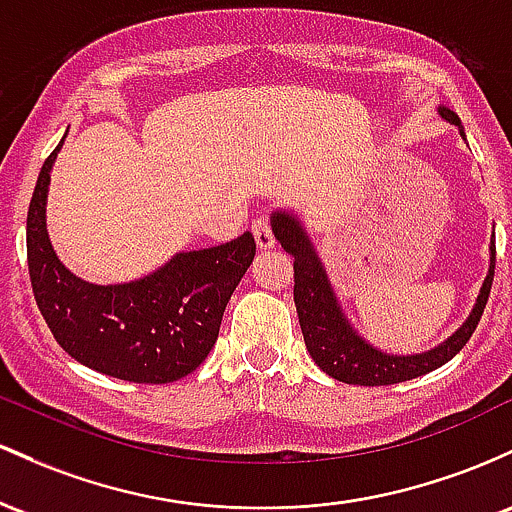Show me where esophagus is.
I'll use <instances>...</instances> for the list:
<instances>
[{
    "mask_svg": "<svg viewBox=\"0 0 512 512\" xmlns=\"http://www.w3.org/2000/svg\"><path fill=\"white\" fill-rule=\"evenodd\" d=\"M251 229H254V239L258 249H273L275 237H273L271 225H268V220H256L254 225H251Z\"/></svg>",
    "mask_w": 512,
    "mask_h": 512,
    "instance_id": "obj_1",
    "label": "esophagus"
}]
</instances>
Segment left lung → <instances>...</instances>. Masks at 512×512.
I'll use <instances>...</instances> for the list:
<instances>
[{
  "mask_svg": "<svg viewBox=\"0 0 512 512\" xmlns=\"http://www.w3.org/2000/svg\"><path fill=\"white\" fill-rule=\"evenodd\" d=\"M438 113L442 120L457 125L459 135L464 137L462 123H459L455 111L438 106ZM271 227L280 246L295 258V307L297 317H300L304 346H307L314 363L338 382L382 387V384L406 382L438 370L440 365L455 358L459 350L467 346L481 314H484L488 295H491L493 268H496V237L488 246L491 263H488L484 285H481L474 309L464 319V324L447 341L426 350V353H384V350L367 343L348 321L336 292H333L324 263H321L312 239L307 237V229H304L300 217L290 210H275L271 215Z\"/></svg>",
  "mask_w": 512,
  "mask_h": 512,
  "instance_id": "8db88e82",
  "label": "left lung"
}]
</instances>
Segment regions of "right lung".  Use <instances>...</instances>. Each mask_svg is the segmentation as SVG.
<instances>
[{
	"instance_id": "add662e5",
	"label": "right lung",
	"mask_w": 512,
	"mask_h": 512,
	"mask_svg": "<svg viewBox=\"0 0 512 512\" xmlns=\"http://www.w3.org/2000/svg\"><path fill=\"white\" fill-rule=\"evenodd\" d=\"M45 159L28 205L26 251L33 295L45 324L77 363L125 382H176L200 367L215 346L222 314L251 266V232L181 251L145 278L94 285L77 278L55 254L45 225L50 171Z\"/></svg>"
}]
</instances>
